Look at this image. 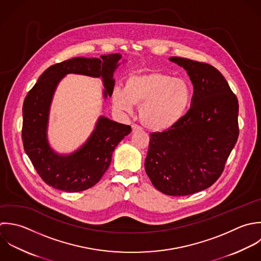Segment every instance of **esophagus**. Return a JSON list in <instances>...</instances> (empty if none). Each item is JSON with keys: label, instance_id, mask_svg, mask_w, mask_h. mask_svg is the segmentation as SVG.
I'll return each instance as SVG.
<instances>
[{"label": "esophagus", "instance_id": "obj_1", "mask_svg": "<svg viewBox=\"0 0 261 261\" xmlns=\"http://www.w3.org/2000/svg\"><path fill=\"white\" fill-rule=\"evenodd\" d=\"M138 131H141V128L138 127L137 125H133L132 126V133H135V132H138Z\"/></svg>", "mask_w": 261, "mask_h": 261}]
</instances>
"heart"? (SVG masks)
Listing matches in <instances>:
<instances>
[{
    "instance_id": "obj_1",
    "label": "heart",
    "mask_w": 261,
    "mask_h": 261,
    "mask_svg": "<svg viewBox=\"0 0 261 261\" xmlns=\"http://www.w3.org/2000/svg\"><path fill=\"white\" fill-rule=\"evenodd\" d=\"M191 101L187 81L162 72L130 75L124 90L114 89L112 105L121 113H132L140 107L139 119L151 131H166L177 125L186 114Z\"/></svg>"
}]
</instances>
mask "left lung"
Instances as JSON below:
<instances>
[{"label":"left lung","mask_w":261,"mask_h":261,"mask_svg":"<svg viewBox=\"0 0 261 261\" xmlns=\"http://www.w3.org/2000/svg\"><path fill=\"white\" fill-rule=\"evenodd\" d=\"M169 60L186 70L194 88L192 106L173 128L150 134L144 168L159 191L183 196L211 187L222 175L239 136V105L212 65Z\"/></svg>","instance_id":"1"}]
</instances>
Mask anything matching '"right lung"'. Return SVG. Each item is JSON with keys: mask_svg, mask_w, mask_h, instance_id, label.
<instances>
[{"mask_svg": "<svg viewBox=\"0 0 261 261\" xmlns=\"http://www.w3.org/2000/svg\"><path fill=\"white\" fill-rule=\"evenodd\" d=\"M120 54L98 58L77 57L48 67L31 88L23 103L22 140L24 150L40 178L49 186L79 192L94 186L110 167L119 142L131 132V127L100 116L86 141L70 153H59L49 144L47 129L50 105L61 80L68 74L100 78L102 97L112 96Z\"/></svg>", "mask_w": 261, "mask_h": 261, "instance_id": "right-lung-1", "label": "right lung"}]
</instances>
